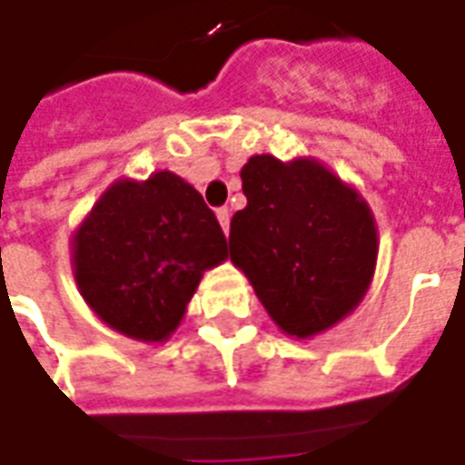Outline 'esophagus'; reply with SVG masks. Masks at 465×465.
I'll list each match as a JSON object with an SVG mask.
<instances>
[{
	"label": "esophagus",
	"instance_id": "34e87169",
	"mask_svg": "<svg viewBox=\"0 0 465 465\" xmlns=\"http://www.w3.org/2000/svg\"><path fill=\"white\" fill-rule=\"evenodd\" d=\"M216 219H219V223H222L223 233H229V223H232V213H229V209L216 211Z\"/></svg>",
	"mask_w": 465,
	"mask_h": 465
}]
</instances>
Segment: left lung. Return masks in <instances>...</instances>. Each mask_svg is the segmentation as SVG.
<instances>
[{"instance_id": "left-lung-1", "label": "left lung", "mask_w": 465, "mask_h": 465, "mask_svg": "<svg viewBox=\"0 0 465 465\" xmlns=\"http://www.w3.org/2000/svg\"><path fill=\"white\" fill-rule=\"evenodd\" d=\"M246 209L232 219V262L282 332L307 340L355 310L378 262L368 201L312 158L252 155Z\"/></svg>"}]
</instances>
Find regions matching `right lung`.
Listing matches in <instances>:
<instances>
[{
  "instance_id": "1",
  "label": "right lung",
  "mask_w": 465,
  "mask_h": 465,
  "mask_svg": "<svg viewBox=\"0 0 465 465\" xmlns=\"http://www.w3.org/2000/svg\"><path fill=\"white\" fill-rule=\"evenodd\" d=\"M229 256L196 188L171 171L115 181L73 236V272L90 310L115 332L163 342L203 272Z\"/></svg>"
}]
</instances>
